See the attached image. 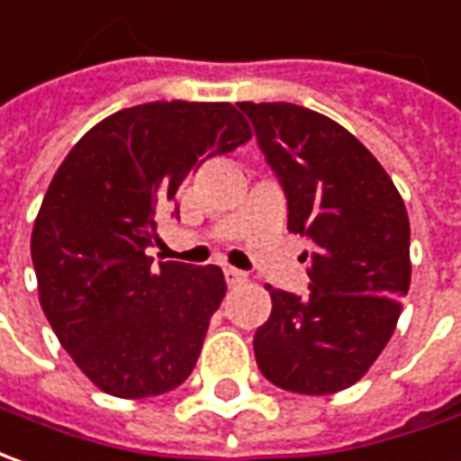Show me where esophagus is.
I'll use <instances>...</instances> for the list:
<instances>
[{"label":"esophagus","instance_id":"1","mask_svg":"<svg viewBox=\"0 0 461 461\" xmlns=\"http://www.w3.org/2000/svg\"><path fill=\"white\" fill-rule=\"evenodd\" d=\"M224 278H227V285H240V283H245L247 276L237 267H224Z\"/></svg>","mask_w":461,"mask_h":461}]
</instances>
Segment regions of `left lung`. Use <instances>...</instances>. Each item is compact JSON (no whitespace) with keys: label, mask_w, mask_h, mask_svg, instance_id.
Segmentation results:
<instances>
[{"label":"left lung","mask_w":461,"mask_h":461,"mask_svg":"<svg viewBox=\"0 0 461 461\" xmlns=\"http://www.w3.org/2000/svg\"><path fill=\"white\" fill-rule=\"evenodd\" d=\"M288 203V231L311 242L309 295L270 288L255 331L260 373L283 390L355 385L385 349L411 285V224L390 176L357 137L295 104H237Z\"/></svg>","instance_id":"8db88e82"}]
</instances>
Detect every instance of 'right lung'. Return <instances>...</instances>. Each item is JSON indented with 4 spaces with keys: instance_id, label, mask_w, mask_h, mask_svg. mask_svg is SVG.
Masks as SVG:
<instances>
[{
    "instance_id": "right-lung-1",
    "label": "right lung",
    "mask_w": 461,
    "mask_h": 461,
    "mask_svg": "<svg viewBox=\"0 0 461 461\" xmlns=\"http://www.w3.org/2000/svg\"><path fill=\"white\" fill-rule=\"evenodd\" d=\"M249 140L221 102H150L91 127L60 163L32 227L41 306L88 380L117 398L178 388L227 283L216 265L160 262L158 219L209 158Z\"/></svg>"
}]
</instances>
